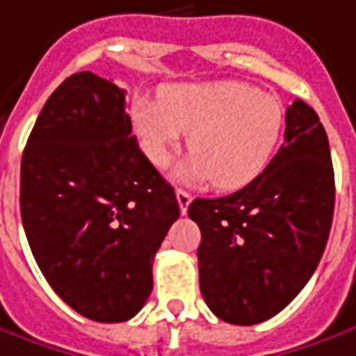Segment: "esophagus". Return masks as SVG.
Returning a JSON list of instances; mask_svg holds the SVG:
<instances>
[{
	"mask_svg": "<svg viewBox=\"0 0 356 356\" xmlns=\"http://www.w3.org/2000/svg\"><path fill=\"white\" fill-rule=\"evenodd\" d=\"M175 195H177V202H179V209H181V214H187L188 204H191V200L193 197L188 195L187 191H183V188H177L175 191Z\"/></svg>",
	"mask_w": 356,
	"mask_h": 356,
	"instance_id": "1",
	"label": "esophagus"
}]
</instances>
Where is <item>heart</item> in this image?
Instances as JSON below:
<instances>
[{"instance_id": "b5f03b06", "label": "heart", "mask_w": 356, "mask_h": 356, "mask_svg": "<svg viewBox=\"0 0 356 356\" xmlns=\"http://www.w3.org/2000/svg\"><path fill=\"white\" fill-rule=\"evenodd\" d=\"M130 120L156 168L168 165L188 132L193 154L175 168V179H212L216 188L234 191L267 168L282 136L284 107L279 97L243 81L173 83L161 87L159 99H136Z\"/></svg>"}]
</instances>
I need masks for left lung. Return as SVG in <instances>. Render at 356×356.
<instances>
[{"mask_svg":"<svg viewBox=\"0 0 356 356\" xmlns=\"http://www.w3.org/2000/svg\"><path fill=\"white\" fill-rule=\"evenodd\" d=\"M335 179L330 142L316 111L286 108L284 142L249 185L195 198L200 228V292L214 316L253 325L284 310L310 280L330 238Z\"/></svg>","mask_w":356,"mask_h":356,"instance_id":"obj_1","label":"left lung"}]
</instances>
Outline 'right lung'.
Returning <instances> with one entry per match:
<instances>
[{
	"mask_svg": "<svg viewBox=\"0 0 356 356\" xmlns=\"http://www.w3.org/2000/svg\"><path fill=\"white\" fill-rule=\"evenodd\" d=\"M21 218L70 308L101 323L142 310L179 204L138 147L124 89L79 72L48 97L21 159Z\"/></svg>",
	"mask_w": 356,
	"mask_h": 356,
	"instance_id": "right-lung-1",
	"label": "right lung"
}]
</instances>
